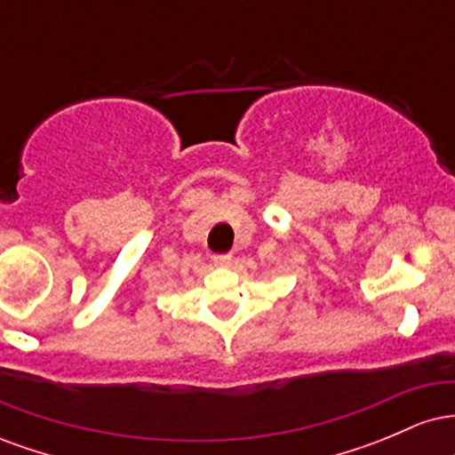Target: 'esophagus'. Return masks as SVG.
Returning a JSON list of instances; mask_svg holds the SVG:
<instances>
[{"label": "esophagus", "mask_w": 455, "mask_h": 455, "mask_svg": "<svg viewBox=\"0 0 455 455\" xmlns=\"http://www.w3.org/2000/svg\"><path fill=\"white\" fill-rule=\"evenodd\" d=\"M233 257L231 254H216L213 257V265H218V267H227V265H231Z\"/></svg>", "instance_id": "esophagus-1"}]
</instances>
